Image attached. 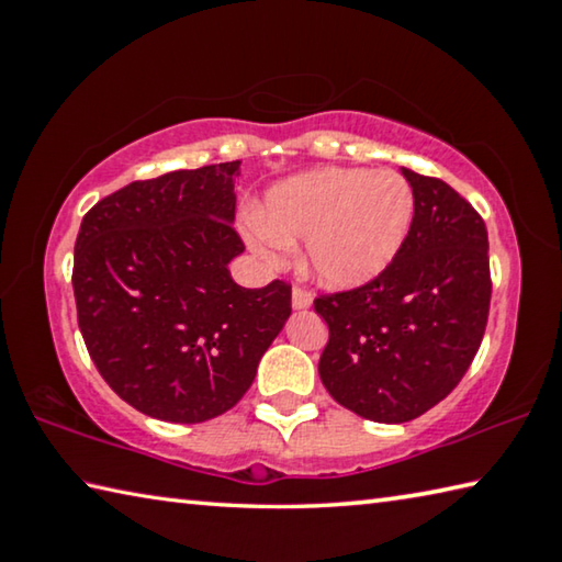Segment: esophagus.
Returning <instances> with one entry per match:
<instances>
[{
    "label": "esophagus",
    "instance_id": "obj_1",
    "mask_svg": "<svg viewBox=\"0 0 562 562\" xmlns=\"http://www.w3.org/2000/svg\"><path fill=\"white\" fill-rule=\"evenodd\" d=\"M292 307L294 310H310L312 307V294L302 288L292 290Z\"/></svg>",
    "mask_w": 562,
    "mask_h": 562
}]
</instances>
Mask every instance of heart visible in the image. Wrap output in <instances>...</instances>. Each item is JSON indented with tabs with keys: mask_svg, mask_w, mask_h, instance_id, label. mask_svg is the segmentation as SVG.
I'll use <instances>...</instances> for the list:
<instances>
[{
	"mask_svg": "<svg viewBox=\"0 0 562 562\" xmlns=\"http://www.w3.org/2000/svg\"><path fill=\"white\" fill-rule=\"evenodd\" d=\"M412 221L414 190L396 170L319 168L272 186L245 235L265 262L304 240V270L322 288L357 290L396 260Z\"/></svg>",
	"mask_w": 562,
	"mask_h": 562,
	"instance_id": "1",
	"label": "heart"
}]
</instances>
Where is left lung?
Listing matches in <instances>:
<instances>
[{
	"label": "left lung",
	"mask_w": 562,
	"mask_h": 562,
	"mask_svg": "<svg viewBox=\"0 0 562 562\" xmlns=\"http://www.w3.org/2000/svg\"><path fill=\"white\" fill-rule=\"evenodd\" d=\"M414 190L412 231L386 272L315 300L329 341L319 379L337 404L404 424L453 392L488 322V233L439 178L402 168Z\"/></svg>",
	"instance_id": "1"
}]
</instances>
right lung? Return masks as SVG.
I'll list each match as a JSON object with an SVG mask.
<instances>
[{"instance_id":"right-lung-1","label":"right lung","mask_w":562,"mask_h":562,"mask_svg":"<svg viewBox=\"0 0 562 562\" xmlns=\"http://www.w3.org/2000/svg\"><path fill=\"white\" fill-rule=\"evenodd\" d=\"M240 160L136 180L83 215L74 250L79 329L99 374L140 414L201 424L250 389L290 317L274 280L240 288L227 265Z\"/></svg>"}]
</instances>
